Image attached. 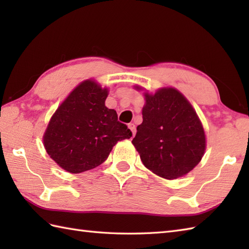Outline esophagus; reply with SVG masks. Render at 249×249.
I'll use <instances>...</instances> for the list:
<instances>
[{
  "label": "esophagus",
  "instance_id": "1",
  "mask_svg": "<svg viewBox=\"0 0 249 249\" xmlns=\"http://www.w3.org/2000/svg\"><path fill=\"white\" fill-rule=\"evenodd\" d=\"M128 127L131 130V133H133V135L135 136V134H136V126H135V124L134 123L128 124Z\"/></svg>",
  "mask_w": 249,
  "mask_h": 249
}]
</instances>
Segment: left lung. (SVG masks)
<instances>
[{
	"label": "left lung",
	"mask_w": 249,
	"mask_h": 249,
	"mask_svg": "<svg viewBox=\"0 0 249 249\" xmlns=\"http://www.w3.org/2000/svg\"><path fill=\"white\" fill-rule=\"evenodd\" d=\"M144 96L143 121L137 127L133 144L153 173L168 179L181 178L204 154L203 126L193 106L177 89L162 88Z\"/></svg>",
	"instance_id": "left-lung-1"
}]
</instances>
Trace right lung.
Segmentation results:
<instances>
[{
	"mask_svg": "<svg viewBox=\"0 0 249 249\" xmlns=\"http://www.w3.org/2000/svg\"><path fill=\"white\" fill-rule=\"evenodd\" d=\"M108 89L93 80L81 82L68 95L44 135V145L57 165L71 173H81L107 160L118 141L133 134L105 106Z\"/></svg>",
	"mask_w": 249,
	"mask_h": 249,
	"instance_id": "add662e5",
	"label": "right lung"
}]
</instances>
